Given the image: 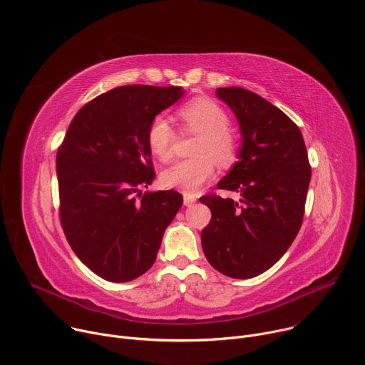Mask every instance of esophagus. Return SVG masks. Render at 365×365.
Wrapping results in <instances>:
<instances>
[{
    "label": "esophagus",
    "instance_id": "1",
    "mask_svg": "<svg viewBox=\"0 0 365 365\" xmlns=\"http://www.w3.org/2000/svg\"><path fill=\"white\" fill-rule=\"evenodd\" d=\"M195 197L194 195H190V194H184V205L185 206H191L195 203Z\"/></svg>",
    "mask_w": 365,
    "mask_h": 365
}]
</instances>
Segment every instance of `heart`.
<instances>
[{
    "instance_id": "b5f03b06",
    "label": "heart",
    "mask_w": 365,
    "mask_h": 365,
    "mask_svg": "<svg viewBox=\"0 0 365 365\" xmlns=\"http://www.w3.org/2000/svg\"><path fill=\"white\" fill-rule=\"evenodd\" d=\"M178 115L188 129L201 133L194 148L197 158L175 162L160 174V181L167 188L195 194L215 175L213 157L219 164H227L233 159L235 139L229 132L227 113L213 100L203 97L191 100L178 110ZM174 139L175 132L170 120L164 114L156 115L146 132L149 150L160 160H167L173 155Z\"/></svg>"
}]
</instances>
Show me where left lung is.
I'll list each match as a JSON object with an SVG mask.
<instances>
[{"label":"left lung","instance_id":"left-lung-1","mask_svg":"<svg viewBox=\"0 0 365 365\" xmlns=\"http://www.w3.org/2000/svg\"><path fill=\"white\" fill-rule=\"evenodd\" d=\"M216 96L235 113L242 143L237 160L217 188L232 198H200L212 212L201 232L210 265L230 278H252L271 268L297 236L312 170L294 121L261 96L239 88H217Z\"/></svg>","mask_w":365,"mask_h":365}]
</instances>
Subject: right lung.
Masks as SVG:
<instances>
[{
    "instance_id": "1",
    "label": "right lung",
    "mask_w": 365,
    "mask_h": 365,
    "mask_svg": "<svg viewBox=\"0 0 365 365\" xmlns=\"http://www.w3.org/2000/svg\"><path fill=\"white\" fill-rule=\"evenodd\" d=\"M181 87L113 88L72 118L56 155L61 223L75 255L111 282L132 281L155 262L182 205L177 191L140 194L155 178L146 132L182 96Z\"/></svg>"
}]
</instances>
